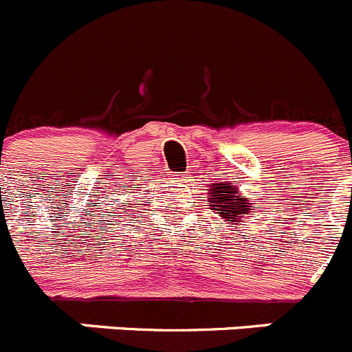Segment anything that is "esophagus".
I'll return each mask as SVG.
<instances>
[{
    "instance_id": "obj_1",
    "label": "esophagus",
    "mask_w": 352,
    "mask_h": 352,
    "mask_svg": "<svg viewBox=\"0 0 352 352\" xmlns=\"http://www.w3.org/2000/svg\"><path fill=\"white\" fill-rule=\"evenodd\" d=\"M182 179H184V177H182Z\"/></svg>"
}]
</instances>
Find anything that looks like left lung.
Masks as SVG:
<instances>
[{"mask_svg": "<svg viewBox=\"0 0 352 352\" xmlns=\"http://www.w3.org/2000/svg\"><path fill=\"white\" fill-rule=\"evenodd\" d=\"M208 195L212 198H208L212 201V210H217L223 219L231 221L233 224L242 223V215L249 214V204H247L245 198H240L239 189L236 186H231V184H221L214 182L210 184V189H208Z\"/></svg>", "mask_w": 352, "mask_h": 352, "instance_id": "1", "label": "left lung"}]
</instances>
